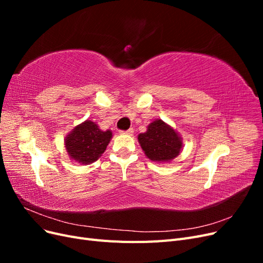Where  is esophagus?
Wrapping results in <instances>:
<instances>
[{
	"label": "esophagus",
	"mask_w": 263,
	"mask_h": 263,
	"mask_svg": "<svg viewBox=\"0 0 263 263\" xmlns=\"http://www.w3.org/2000/svg\"><path fill=\"white\" fill-rule=\"evenodd\" d=\"M121 134H127V135H132L133 133H134V129L133 128H129L128 130H122V132H119Z\"/></svg>",
	"instance_id": "esophagus-1"
}]
</instances>
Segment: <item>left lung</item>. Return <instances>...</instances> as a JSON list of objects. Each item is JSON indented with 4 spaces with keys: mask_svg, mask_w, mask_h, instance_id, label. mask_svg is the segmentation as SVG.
Listing matches in <instances>:
<instances>
[{
    "mask_svg": "<svg viewBox=\"0 0 263 263\" xmlns=\"http://www.w3.org/2000/svg\"><path fill=\"white\" fill-rule=\"evenodd\" d=\"M138 142L151 161L170 162L178 157L182 149V138L178 132L162 119H155L146 133L138 135Z\"/></svg>",
    "mask_w": 263,
    "mask_h": 263,
    "instance_id": "left-lung-1",
    "label": "left lung"
}]
</instances>
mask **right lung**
Here are the masks:
<instances>
[{
  "label": "right lung",
  "mask_w": 263,
  "mask_h": 263,
  "mask_svg": "<svg viewBox=\"0 0 263 263\" xmlns=\"http://www.w3.org/2000/svg\"><path fill=\"white\" fill-rule=\"evenodd\" d=\"M110 130H102L98 124L86 119L71 130L65 138V147L71 160L90 164L102 156L112 139Z\"/></svg>",
  "instance_id": "1"
}]
</instances>
